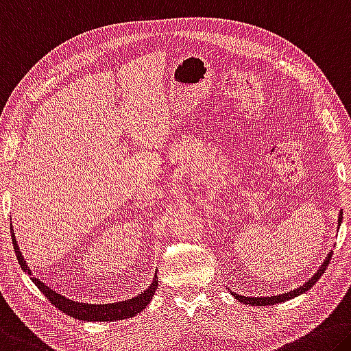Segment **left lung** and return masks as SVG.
Returning <instances> with one entry per match:
<instances>
[{
    "mask_svg": "<svg viewBox=\"0 0 351 351\" xmlns=\"http://www.w3.org/2000/svg\"><path fill=\"white\" fill-rule=\"evenodd\" d=\"M341 220H342V214L339 215V223H341ZM331 254H332V253L328 254L326 261H325L324 264H322L320 269L317 270V274H315L313 278H311V280H309L308 282H304L303 286L297 287L295 291H291V292H287V293H282V295H275V297H243V295H239V293H232V295H234V297L239 300V302H242V303H245V304H253V306H267V304L270 306V304H276V303L286 302V300H291V298H293V297L300 295V293L309 291V289L313 287L317 281H319V278L325 274L326 267H328V264H330Z\"/></svg>",
    "mask_w": 351,
    "mask_h": 351,
    "instance_id": "left-lung-1",
    "label": "left lung"
}]
</instances>
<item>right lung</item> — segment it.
I'll return each mask as SVG.
<instances>
[{"mask_svg": "<svg viewBox=\"0 0 351 351\" xmlns=\"http://www.w3.org/2000/svg\"><path fill=\"white\" fill-rule=\"evenodd\" d=\"M12 243H14V250L16 254V259L21 265V269L27 271V275H31L29 267L26 265V261L21 256L19 245H16V241L14 237L12 232ZM32 282L40 289V292L45 293V297L51 302L53 306L62 311L66 315L75 317L77 320H86V322H112V320H121V319H130V317H134L142 309H145V306L152 302V298L154 295L156 289H158V276H154V280L152 285L148 286L142 293H138L134 298L125 300V302H119V303H108V304H90V303H80V302H73V300L66 298L64 295H60L53 289H49L47 285H43L42 281H38L36 276H32Z\"/></svg>", "mask_w": 351, "mask_h": 351, "instance_id": "1", "label": "right lung"}]
</instances>
